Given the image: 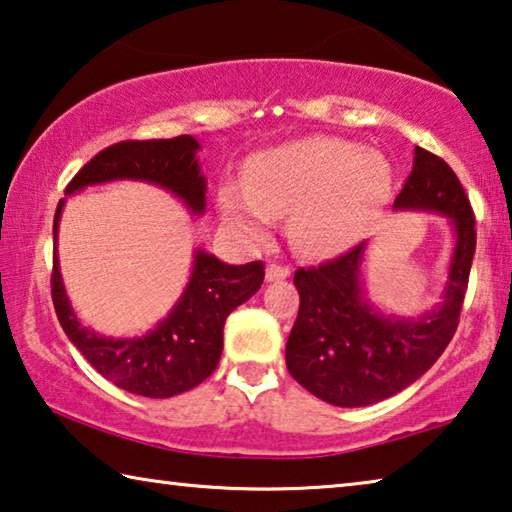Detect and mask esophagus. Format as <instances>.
<instances>
[{
	"instance_id": "obj_1",
	"label": "esophagus",
	"mask_w": 512,
	"mask_h": 512,
	"mask_svg": "<svg viewBox=\"0 0 512 512\" xmlns=\"http://www.w3.org/2000/svg\"><path fill=\"white\" fill-rule=\"evenodd\" d=\"M288 276H290V267L279 265V263H270L265 270L267 281H283V279H288Z\"/></svg>"
}]
</instances>
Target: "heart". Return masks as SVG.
Listing matches in <instances>:
<instances>
[{"label": "heart", "instance_id": "1", "mask_svg": "<svg viewBox=\"0 0 512 512\" xmlns=\"http://www.w3.org/2000/svg\"><path fill=\"white\" fill-rule=\"evenodd\" d=\"M392 167L356 142L315 136L254 158L249 183L222 190L226 220L263 236L276 213H292V242L301 254L331 258L356 245L390 195Z\"/></svg>", "mask_w": 512, "mask_h": 512}]
</instances>
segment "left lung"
<instances>
[{
    "label": "left lung",
    "mask_w": 512,
    "mask_h": 512,
    "mask_svg": "<svg viewBox=\"0 0 512 512\" xmlns=\"http://www.w3.org/2000/svg\"><path fill=\"white\" fill-rule=\"evenodd\" d=\"M395 211L447 217L454 229L442 301L420 317L385 315L367 299V242L317 267L295 272L299 313L286 345V365L299 385L340 408L370 406L415 383L454 338L476 249L474 213L454 170L415 147L413 172Z\"/></svg>",
    "instance_id": "8db88e82"
}]
</instances>
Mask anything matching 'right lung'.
Masks as SVG:
<instances>
[{
    "label": "right lung",
    "instance_id": "add662e5",
    "mask_svg": "<svg viewBox=\"0 0 512 512\" xmlns=\"http://www.w3.org/2000/svg\"><path fill=\"white\" fill-rule=\"evenodd\" d=\"M192 136L127 140L106 147L81 167L65 195L111 181H145L172 192L192 215L206 211V177ZM65 199L54 215L58 236ZM265 279L261 261L229 265L204 249L195 251L190 281L165 320L133 338H108L83 326L67 299L58 249L54 247L52 299L63 331L95 370L117 388L140 397L167 399L192 390L215 372L222 356V331L231 311L256 295Z\"/></svg>",
    "mask_w": 512,
    "mask_h": 512
}]
</instances>
